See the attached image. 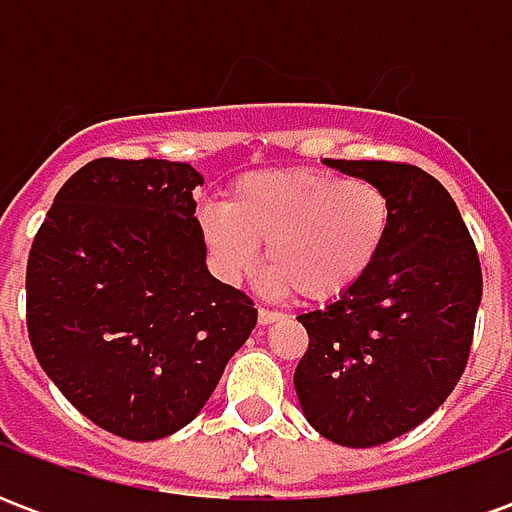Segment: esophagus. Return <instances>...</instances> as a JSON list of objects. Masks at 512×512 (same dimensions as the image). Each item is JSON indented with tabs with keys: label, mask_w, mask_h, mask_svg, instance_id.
Wrapping results in <instances>:
<instances>
[{
	"label": "esophagus",
	"mask_w": 512,
	"mask_h": 512,
	"mask_svg": "<svg viewBox=\"0 0 512 512\" xmlns=\"http://www.w3.org/2000/svg\"><path fill=\"white\" fill-rule=\"evenodd\" d=\"M257 321H260V326H268V323H277V321H282V312L268 310V307H260V310H257Z\"/></svg>",
	"instance_id": "obj_1"
}]
</instances>
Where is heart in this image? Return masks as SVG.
Returning <instances> with one entry per match:
<instances>
[{
  "label": "heart",
  "instance_id": "b5f03b06",
  "mask_svg": "<svg viewBox=\"0 0 512 512\" xmlns=\"http://www.w3.org/2000/svg\"><path fill=\"white\" fill-rule=\"evenodd\" d=\"M384 189L326 169H268L233 183L224 208L202 213V238L219 274L241 282L266 244L271 285L323 304L356 288L389 235Z\"/></svg>",
  "mask_w": 512,
  "mask_h": 512
}]
</instances>
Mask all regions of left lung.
I'll return each instance as SVG.
<instances>
[{
    "mask_svg": "<svg viewBox=\"0 0 512 512\" xmlns=\"http://www.w3.org/2000/svg\"><path fill=\"white\" fill-rule=\"evenodd\" d=\"M326 164L384 189L392 222L356 288L299 315L310 348L293 384L321 436L378 447L425 422L461 381L483 271L450 191L425 169L345 158Z\"/></svg>",
    "mask_w": 512,
    "mask_h": 512,
    "instance_id": "obj_1",
    "label": "left lung"
}]
</instances>
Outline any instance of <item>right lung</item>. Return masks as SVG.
<instances>
[{
	"instance_id": "right-lung-1",
	"label": "right lung",
	"mask_w": 512,
	"mask_h": 512,
	"mask_svg": "<svg viewBox=\"0 0 512 512\" xmlns=\"http://www.w3.org/2000/svg\"><path fill=\"white\" fill-rule=\"evenodd\" d=\"M164 158H95L57 191L27 260V332L98 428L156 441L189 425L257 310L205 266L194 189Z\"/></svg>"
}]
</instances>
